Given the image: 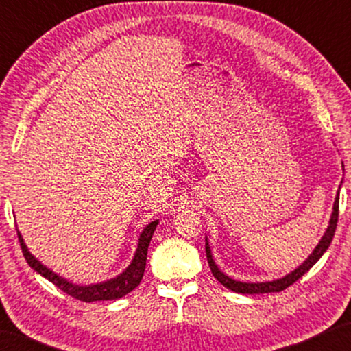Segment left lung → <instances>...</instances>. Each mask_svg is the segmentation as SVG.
Returning a JSON list of instances; mask_svg holds the SVG:
<instances>
[{
  "label": "left lung",
  "mask_w": 351,
  "mask_h": 351,
  "mask_svg": "<svg viewBox=\"0 0 351 351\" xmlns=\"http://www.w3.org/2000/svg\"><path fill=\"white\" fill-rule=\"evenodd\" d=\"M342 169H343V162H342ZM339 191H340V186H339ZM339 191H337V195H335V201H334V206H332V214H330L328 228H326L324 234L321 237L319 243L316 244L313 252H311L310 256L306 257L305 261L295 268V270L287 273V275H285L282 278H278V280L251 282V281L233 280L232 276L225 275V273L219 268L217 263H215L213 251H210V246H209V239H208V237H206V257H208V263H209L210 271H213L215 280H217L222 286L227 287V289L233 291V292H238V294H268V292L285 291L286 287L294 285V282L299 280V278L304 276L305 273L308 271L310 268L313 267L321 257H323V254L328 251L330 243H332L335 228H337V219H339Z\"/></svg>",
  "instance_id": "obj_1"
}]
</instances>
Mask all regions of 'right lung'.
<instances>
[{"label": "right lung", "instance_id": "1", "mask_svg": "<svg viewBox=\"0 0 351 351\" xmlns=\"http://www.w3.org/2000/svg\"><path fill=\"white\" fill-rule=\"evenodd\" d=\"M158 223H160V220H153V222L145 225V228L142 230L141 234H138L137 249L136 252H134L131 263H129V265L124 268L119 275L100 282H93V285H76V282L60 276L59 273L52 271L51 268H47L45 263H41L30 251H28L27 244L23 241V237L19 230H17V234H19V241H21V246H22L23 257H25L28 265H30L36 273H40L41 276H45L46 280H49L52 285H56L59 289L66 292V294L71 297H75V299L83 300V302L117 300L129 294V292L134 291L138 285H141L143 271H145V265H147L148 244L152 241V237L153 233H155Z\"/></svg>", "mask_w": 351, "mask_h": 351}]
</instances>
